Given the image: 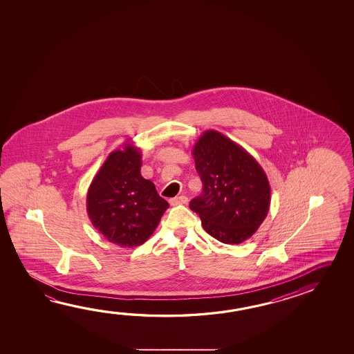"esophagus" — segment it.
<instances>
[{
  "mask_svg": "<svg viewBox=\"0 0 354 354\" xmlns=\"http://www.w3.org/2000/svg\"><path fill=\"white\" fill-rule=\"evenodd\" d=\"M187 201H189V198H186V196H176L174 198H170V205H173V206H176V205H185L187 204Z\"/></svg>",
  "mask_w": 354,
  "mask_h": 354,
  "instance_id": "1",
  "label": "esophagus"
}]
</instances>
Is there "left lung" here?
<instances>
[{
  "label": "left lung",
  "instance_id": "8db88e82",
  "mask_svg": "<svg viewBox=\"0 0 354 354\" xmlns=\"http://www.w3.org/2000/svg\"><path fill=\"white\" fill-rule=\"evenodd\" d=\"M203 194L190 201L207 234L239 245L266 218L271 187L254 156L217 131H206L192 147Z\"/></svg>",
  "mask_w": 354,
  "mask_h": 354
}]
</instances>
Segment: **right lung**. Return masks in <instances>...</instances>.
Returning <instances> with one entry per match:
<instances>
[{
  "instance_id": "add662e5",
  "label": "right lung",
  "mask_w": 354,
  "mask_h": 354,
  "mask_svg": "<svg viewBox=\"0 0 354 354\" xmlns=\"http://www.w3.org/2000/svg\"><path fill=\"white\" fill-rule=\"evenodd\" d=\"M140 168V149L128 140L108 156L88 189L91 223L120 248H136L147 241L169 207L153 181L142 176Z\"/></svg>"
}]
</instances>
